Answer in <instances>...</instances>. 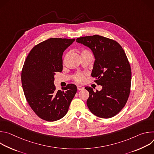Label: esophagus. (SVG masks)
Instances as JSON below:
<instances>
[{
    "label": "esophagus",
    "instance_id": "34e87169",
    "mask_svg": "<svg viewBox=\"0 0 154 154\" xmlns=\"http://www.w3.org/2000/svg\"><path fill=\"white\" fill-rule=\"evenodd\" d=\"M84 89V88L81 86H77V90H82Z\"/></svg>",
    "mask_w": 154,
    "mask_h": 154
}]
</instances>
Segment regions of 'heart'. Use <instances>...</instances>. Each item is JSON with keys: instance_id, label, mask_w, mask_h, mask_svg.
<instances>
[{"instance_id": "1", "label": "heart", "mask_w": 154, "mask_h": 154, "mask_svg": "<svg viewBox=\"0 0 154 154\" xmlns=\"http://www.w3.org/2000/svg\"><path fill=\"white\" fill-rule=\"evenodd\" d=\"M82 54H91L89 51H88L86 50H84L81 52ZM74 80L77 82V83H82L84 81V75L82 74H76L74 77Z\"/></svg>"}]
</instances>
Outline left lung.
I'll list each match as a JSON object with an SVG mask.
<instances>
[{"label": "left lung", "mask_w": 154, "mask_h": 154, "mask_svg": "<svg viewBox=\"0 0 154 154\" xmlns=\"http://www.w3.org/2000/svg\"><path fill=\"white\" fill-rule=\"evenodd\" d=\"M76 41L93 51L95 61L91 76L102 86L96 92L91 87L85 88L90 93L87 106L99 118H112L124 108L130 92L131 72L126 54L118 42L102 36L80 37Z\"/></svg>", "instance_id": "8db88e82"}]
</instances>
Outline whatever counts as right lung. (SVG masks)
Segmentation results:
<instances>
[{
	"instance_id": "right-lung-1",
	"label": "right lung",
	"mask_w": 154,
	"mask_h": 154,
	"mask_svg": "<svg viewBox=\"0 0 154 154\" xmlns=\"http://www.w3.org/2000/svg\"><path fill=\"white\" fill-rule=\"evenodd\" d=\"M75 39L49 38L34 46L24 62L21 81L26 100L35 114L52 122L67 113L77 88L68 84L56 90L54 75L63 70L62 55Z\"/></svg>"
}]
</instances>
